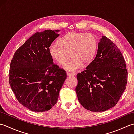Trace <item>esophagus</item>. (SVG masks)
<instances>
[{"label": "esophagus", "instance_id": "1", "mask_svg": "<svg viewBox=\"0 0 134 134\" xmlns=\"http://www.w3.org/2000/svg\"><path fill=\"white\" fill-rule=\"evenodd\" d=\"M66 75H67L68 76H75V74H74V73H70V72H67V73H66Z\"/></svg>", "mask_w": 134, "mask_h": 134}]
</instances>
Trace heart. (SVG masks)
<instances>
[{
	"instance_id": "1",
	"label": "heart",
	"mask_w": 134,
	"mask_h": 134,
	"mask_svg": "<svg viewBox=\"0 0 134 134\" xmlns=\"http://www.w3.org/2000/svg\"><path fill=\"white\" fill-rule=\"evenodd\" d=\"M59 44L52 43L49 53L52 58L59 65H64L67 61L68 53L72 59L65 65L64 69L70 72H77L93 60L97 51L96 38L91 34L72 32L59 40Z\"/></svg>"
}]
</instances>
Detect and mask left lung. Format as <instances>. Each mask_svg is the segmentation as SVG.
<instances>
[{"mask_svg": "<svg viewBox=\"0 0 134 134\" xmlns=\"http://www.w3.org/2000/svg\"><path fill=\"white\" fill-rule=\"evenodd\" d=\"M128 72L124 58L112 41L102 36L97 55L86 70L77 75L79 101L92 111L113 108L126 88Z\"/></svg>", "mask_w": 134, "mask_h": 134, "instance_id": "obj_1", "label": "left lung"}]
</instances>
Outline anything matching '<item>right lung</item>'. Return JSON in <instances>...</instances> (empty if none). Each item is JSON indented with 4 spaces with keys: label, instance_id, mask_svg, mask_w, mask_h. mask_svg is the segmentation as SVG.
I'll return each mask as SVG.
<instances>
[{
    "label": "right lung",
    "instance_id": "add662e5",
    "mask_svg": "<svg viewBox=\"0 0 134 134\" xmlns=\"http://www.w3.org/2000/svg\"><path fill=\"white\" fill-rule=\"evenodd\" d=\"M59 30H45L30 37L15 51L9 83L18 102L36 112L50 110L57 103L66 73L53 63L49 47Z\"/></svg>",
    "mask_w": 134,
    "mask_h": 134
}]
</instances>
